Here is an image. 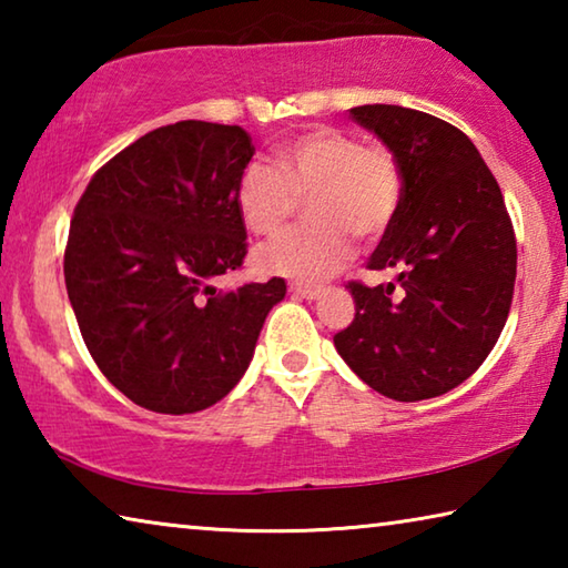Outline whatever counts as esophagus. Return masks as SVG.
I'll list each match as a JSON object with an SVG mask.
<instances>
[{"label": "esophagus", "instance_id": "34e87169", "mask_svg": "<svg viewBox=\"0 0 568 568\" xmlns=\"http://www.w3.org/2000/svg\"><path fill=\"white\" fill-rule=\"evenodd\" d=\"M291 293L297 297H305V301H315L321 295V287L305 285V283H291Z\"/></svg>", "mask_w": 568, "mask_h": 568}]
</instances>
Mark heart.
Here are the masks:
<instances>
[{
  "mask_svg": "<svg viewBox=\"0 0 568 568\" xmlns=\"http://www.w3.org/2000/svg\"><path fill=\"white\" fill-rule=\"evenodd\" d=\"M273 165L247 162L235 185L237 213L255 235H275L307 197L313 223L287 230L257 253L265 271L323 281L351 261L353 236L378 237L403 197L400 165L386 145H363L341 128H313L273 148Z\"/></svg>",
  "mask_w": 568,
  "mask_h": 568,
  "instance_id": "obj_1",
  "label": "heart"
}]
</instances>
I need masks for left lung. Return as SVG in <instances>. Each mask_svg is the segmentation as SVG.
Here are the masks:
<instances>
[{
  "label": "left lung",
  "mask_w": 568,
  "mask_h": 568,
  "mask_svg": "<svg viewBox=\"0 0 568 568\" xmlns=\"http://www.w3.org/2000/svg\"><path fill=\"white\" fill-rule=\"evenodd\" d=\"M351 114L400 165V207L368 257V271L390 267L398 283L351 281L355 318L333 343L383 396H444L478 371L511 311V217L491 170L454 124L398 104Z\"/></svg>",
  "instance_id": "obj_1"
}]
</instances>
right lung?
Returning a JSON list of instances; mask_svg holds the SVG:
<instances>
[{
    "mask_svg": "<svg viewBox=\"0 0 568 568\" xmlns=\"http://www.w3.org/2000/svg\"><path fill=\"white\" fill-rule=\"evenodd\" d=\"M237 124L182 120L118 152L74 207L64 283L90 355L138 406L182 416L243 378L283 277L220 293L243 267L235 185L253 158Z\"/></svg>",
    "mask_w": 568,
    "mask_h": 568,
    "instance_id": "1",
    "label": "right lung"
}]
</instances>
